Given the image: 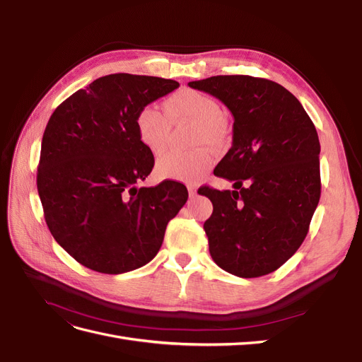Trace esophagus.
Instances as JSON below:
<instances>
[{
  "instance_id": "obj_1",
  "label": "esophagus",
  "mask_w": 362,
  "mask_h": 362,
  "mask_svg": "<svg viewBox=\"0 0 362 362\" xmlns=\"http://www.w3.org/2000/svg\"><path fill=\"white\" fill-rule=\"evenodd\" d=\"M187 189H189V194H190V198H194L196 193H198V187H196V185H193V184H190Z\"/></svg>"
}]
</instances>
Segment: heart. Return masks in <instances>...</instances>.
<instances>
[{
	"instance_id": "obj_1",
	"label": "heart",
	"mask_w": 362,
	"mask_h": 362,
	"mask_svg": "<svg viewBox=\"0 0 362 362\" xmlns=\"http://www.w3.org/2000/svg\"><path fill=\"white\" fill-rule=\"evenodd\" d=\"M168 117L156 105L141 107L136 116V129L141 144L151 152L160 154L168 146L172 124L194 125L193 145H218L223 139L225 112L214 98L202 92L184 89L169 96L164 103ZM211 154L206 149L192 152H169L156 164L160 180L196 182L211 168Z\"/></svg>"
}]
</instances>
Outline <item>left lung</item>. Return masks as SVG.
Returning a JSON list of instances; mask_svg holds the SVG:
<instances>
[{
    "instance_id": "left-lung-1",
    "label": "left lung",
    "mask_w": 362,
    "mask_h": 362,
    "mask_svg": "<svg viewBox=\"0 0 362 362\" xmlns=\"http://www.w3.org/2000/svg\"><path fill=\"white\" fill-rule=\"evenodd\" d=\"M189 86L217 98L234 117L233 146L214 169L234 181V190L199 189L213 204L204 223L211 258L240 278L267 275L300 247L319 205L315 127L298 98L275 81L217 75Z\"/></svg>"
}]
</instances>
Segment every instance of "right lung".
<instances>
[{
  "label": "right lung",
  "mask_w": 362,
  "mask_h": 362,
  "mask_svg": "<svg viewBox=\"0 0 362 362\" xmlns=\"http://www.w3.org/2000/svg\"><path fill=\"white\" fill-rule=\"evenodd\" d=\"M158 76L112 74L76 90L51 115L42 137L37 192L56 242L80 264L119 275L157 255L185 185L137 187L154 168L141 144V107L178 89Z\"/></svg>",
  "instance_id": "right-lung-1"
}]
</instances>
